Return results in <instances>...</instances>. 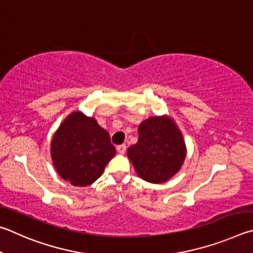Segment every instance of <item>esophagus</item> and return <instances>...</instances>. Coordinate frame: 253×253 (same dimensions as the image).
Here are the masks:
<instances>
[{
	"instance_id": "obj_1",
	"label": "esophagus",
	"mask_w": 253,
	"mask_h": 253,
	"mask_svg": "<svg viewBox=\"0 0 253 253\" xmlns=\"http://www.w3.org/2000/svg\"><path fill=\"white\" fill-rule=\"evenodd\" d=\"M117 150H118V152H119L120 154H124V153H126V144L118 145Z\"/></svg>"
}]
</instances>
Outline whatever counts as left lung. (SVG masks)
Returning <instances> with one entry per match:
<instances>
[{
  "instance_id": "left-lung-1",
  "label": "left lung",
  "mask_w": 253,
  "mask_h": 253,
  "mask_svg": "<svg viewBox=\"0 0 253 253\" xmlns=\"http://www.w3.org/2000/svg\"><path fill=\"white\" fill-rule=\"evenodd\" d=\"M138 133V142L126 152L136 174L150 183L167 182L187 157L182 132L169 115H157L141 122Z\"/></svg>"
}]
</instances>
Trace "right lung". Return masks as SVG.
<instances>
[{
  "instance_id": "add662e5",
  "label": "right lung",
  "mask_w": 253,
  "mask_h": 253,
  "mask_svg": "<svg viewBox=\"0 0 253 253\" xmlns=\"http://www.w3.org/2000/svg\"><path fill=\"white\" fill-rule=\"evenodd\" d=\"M115 153L109 132L81 111L70 113L51 141L53 167L75 187H86L99 179Z\"/></svg>"
}]
</instances>
